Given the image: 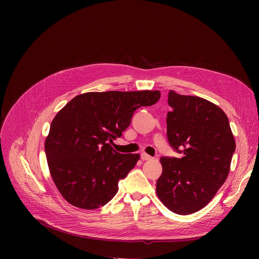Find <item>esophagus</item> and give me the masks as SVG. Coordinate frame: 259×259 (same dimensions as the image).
I'll use <instances>...</instances> for the list:
<instances>
[{"mask_svg":"<svg viewBox=\"0 0 259 259\" xmlns=\"http://www.w3.org/2000/svg\"><path fill=\"white\" fill-rule=\"evenodd\" d=\"M141 158H142L143 160H149V159H151L152 157H151L150 155L146 154V153H142V154H141Z\"/></svg>","mask_w":259,"mask_h":259,"instance_id":"1","label":"esophagus"}]
</instances>
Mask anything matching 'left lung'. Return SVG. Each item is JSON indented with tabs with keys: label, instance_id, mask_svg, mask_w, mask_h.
<instances>
[{
	"label": "left lung",
	"instance_id": "left-lung-1",
	"mask_svg": "<svg viewBox=\"0 0 259 259\" xmlns=\"http://www.w3.org/2000/svg\"><path fill=\"white\" fill-rule=\"evenodd\" d=\"M167 138L182 158L161 157L156 194L172 212L194 213L214 197L226 182L235 141L226 113L215 104L170 90Z\"/></svg>",
	"mask_w": 259,
	"mask_h": 259
}]
</instances>
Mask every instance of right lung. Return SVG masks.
I'll return each mask as SVG.
<instances>
[{
  "mask_svg": "<svg viewBox=\"0 0 259 259\" xmlns=\"http://www.w3.org/2000/svg\"><path fill=\"white\" fill-rule=\"evenodd\" d=\"M159 98L158 90L87 92L61 109L51 121L45 152L51 178L68 202L94 210L114 197L119 180L140 154H121L111 144L138 108L152 106Z\"/></svg>",
  "mask_w": 259,
  "mask_h": 259,
  "instance_id": "obj_1",
  "label": "right lung"
}]
</instances>
